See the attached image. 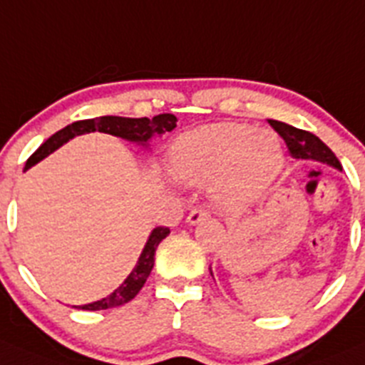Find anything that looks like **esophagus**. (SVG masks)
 I'll list each match as a JSON object with an SVG mask.
<instances>
[{"label": "esophagus", "mask_w": 365, "mask_h": 365, "mask_svg": "<svg viewBox=\"0 0 365 365\" xmlns=\"http://www.w3.org/2000/svg\"><path fill=\"white\" fill-rule=\"evenodd\" d=\"M206 218H210V213H207L206 210H202V207H195V210H192L188 213V217H186V222H188L190 225H197L199 222L206 220Z\"/></svg>", "instance_id": "obj_1"}]
</instances>
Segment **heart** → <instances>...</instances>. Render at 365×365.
I'll list each match as a JSON object with an SVG mask.
<instances>
[{
	"label": "heart",
	"instance_id": "obj_1",
	"mask_svg": "<svg viewBox=\"0 0 365 365\" xmlns=\"http://www.w3.org/2000/svg\"><path fill=\"white\" fill-rule=\"evenodd\" d=\"M168 166L188 185L211 182L215 202L238 210L255 202L283 168L276 134L245 123H213L193 128L172 143Z\"/></svg>",
	"mask_w": 365,
	"mask_h": 365
}]
</instances>
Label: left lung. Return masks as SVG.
Here are the masks:
<instances>
[{"label":"left lung","instance_id":"obj_1","mask_svg":"<svg viewBox=\"0 0 365 365\" xmlns=\"http://www.w3.org/2000/svg\"><path fill=\"white\" fill-rule=\"evenodd\" d=\"M269 123L283 138L294 159H297V161H303L304 159V161L324 163V165L333 166V168L342 170L341 163L335 158V154L317 136H314L308 130H301V128L292 127V125L283 123V121L269 120ZM211 276H213V272H211Z\"/></svg>","mask_w":365,"mask_h":365}]
</instances>
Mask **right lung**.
<instances>
[{"label":"right lung","mask_w":365,"mask_h":365,"mask_svg":"<svg viewBox=\"0 0 365 365\" xmlns=\"http://www.w3.org/2000/svg\"><path fill=\"white\" fill-rule=\"evenodd\" d=\"M177 127V118L173 114L165 113V114H158L152 120L148 118H121V116H100V118H93V120H81L75 121V123L68 125L62 130L55 133L53 136L48 138L39 148L32 154V158L26 161V166L24 170L32 168L34 165H37L39 161H43L44 158L55 152L57 148H61L62 145L68 143L69 140H73L75 136H82V134H89V133H103V134H110V136L121 138L125 141H130V143L141 145V147L147 148L148 143L154 136H163L165 133H170L173 128ZM170 235L168 227H154L152 232L148 235V240L145 244L143 251H141L140 258H138L136 267L130 270L127 277H125L123 283L114 290L113 294H109L103 299L95 301V303L89 304H82V307H75L81 308V310H107V308H114V307H121V304L128 303L130 299L138 296L141 289H143L145 281L147 277L150 276L152 267H154V256H155V249L158 245L165 240L166 237Z\"/></svg>","instance_id":"1"}]
</instances>
